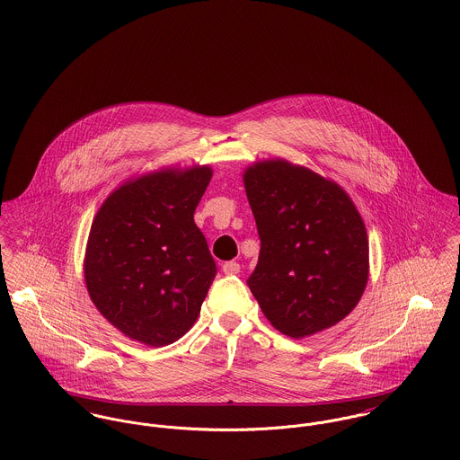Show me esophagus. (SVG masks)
I'll list each match as a JSON object with an SVG mask.
<instances>
[{"label": "esophagus", "mask_w": 460, "mask_h": 460, "mask_svg": "<svg viewBox=\"0 0 460 460\" xmlns=\"http://www.w3.org/2000/svg\"><path fill=\"white\" fill-rule=\"evenodd\" d=\"M239 270H241V265L235 262V261L223 263V272H225V274H237Z\"/></svg>", "instance_id": "esophagus-1"}]
</instances>
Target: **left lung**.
Segmentation results:
<instances>
[{
  "instance_id": "left-lung-1",
  "label": "left lung",
  "mask_w": 460,
  "mask_h": 460,
  "mask_svg": "<svg viewBox=\"0 0 460 460\" xmlns=\"http://www.w3.org/2000/svg\"><path fill=\"white\" fill-rule=\"evenodd\" d=\"M261 255L248 279L263 315L290 338L343 321L368 281V235L354 201L334 181L285 159L243 173Z\"/></svg>"
}]
</instances>
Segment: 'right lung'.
Instances as JSON below:
<instances>
[{"label":"right lung","mask_w":460,"mask_h":460,"mask_svg":"<svg viewBox=\"0 0 460 460\" xmlns=\"http://www.w3.org/2000/svg\"><path fill=\"white\" fill-rule=\"evenodd\" d=\"M212 168H161L126 181L97 210L84 283L101 315L148 347L182 338L216 276L195 208Z\"/></svg>","instance_id":"obj_1"}]
</instances>
